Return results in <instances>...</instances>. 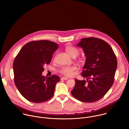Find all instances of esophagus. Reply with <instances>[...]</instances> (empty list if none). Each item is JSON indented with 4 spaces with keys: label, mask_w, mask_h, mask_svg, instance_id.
<instances>
[{
    "label": "esophagus",
    "mask_w": 129,
    "mask_h": 129,
    "mask_svg": "<svg viewBox=\"0 0 129 129\" xmlns=\"http://www.w3.org/2000/svg\"><path fill=\"white\" fill-rule=\"evenodd\" d=\"M68 79H69V78L67 77H62L61 78V80H67Z\"/></svg>",
    "instance_id": "34e87169"
}]
</instances>
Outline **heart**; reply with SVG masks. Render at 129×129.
Wrapping results in <instances>:
<instances>
[{
  "instance_id": "1",
  "label": "heart",
  "mask_w": 129,
  "mask_h": 129,
  "mask_svg": "<svg viewBox=\"0 0 129 129\" xmlns=\"http://www.w3.org/2000/svg\"><path fill=\"white\" fill-rule=\"evenodd\" d=\"M67 53L71 56L74 57H76L79 53V50L73 46H69L66 48ZM85 58L84 57H79L78 59V61L79 63H83L85 62ZM77 70V68L76 66H66L62 67L59 71V72L62 74L67 76L72 77L75 74V71Z\"/></svg>"
}]
</instances>
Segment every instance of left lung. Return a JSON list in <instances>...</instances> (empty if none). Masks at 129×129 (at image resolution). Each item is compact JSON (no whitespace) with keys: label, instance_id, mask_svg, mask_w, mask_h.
Wrapping results in <instances>:
<instances>
[{"label":"left lung","instance_id":"left-lung-1","mask_svg":"<svg viewBox=\"0 0 129 129\" xmlns=\"http://www.w3.org/2000/svg\"><path fill=\"white\" fill-rule=\"evenodd\" d=\"M77 46L82 48L86 58L81 73L86 79H75L71 93L80 101L94 102L101 99L112 86L117 68V58L110 46L99 38H82Z\"/></svg>","mask_w":129,"mask_h":129}]
</instances>
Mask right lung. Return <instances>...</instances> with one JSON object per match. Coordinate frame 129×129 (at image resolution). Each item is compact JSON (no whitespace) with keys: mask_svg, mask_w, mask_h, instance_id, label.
I'll use <instances>...</instances> for the list:
<instances>
[{"mask_svg":"<svg viewBox=\"0 0 129 129\" xmlns=\"http://www.w3.org/2000/svg\"><path fill=\"white\" fill-rule=\"evenodd\" d=\"M58 45L48 40L30 42L20 50L13 68L14 83L21 94L33 103H42L54 95L59 76L42 75L44 66L49 64Z\"/></svg>","mask_w":129,"mask_h":129,"instance_id":"1","label":"right lung"}]
</instances>
